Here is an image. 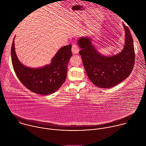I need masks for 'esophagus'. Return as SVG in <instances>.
<instances>
[{"label":"esophagus","instance_id":"1","mask_svg":"<svg viewBox=\"0 0 146 146\" xmlns=\"http://www.w3.org/2000/svg\"><path fill=\"white\" fill-rule=\"evenodd\" d=\"M72 52L74 53V54H77L79 52V47L78 46L77 44H72Z\"/></svg>","mask_w":146,"mask_h":146}]
</instances>
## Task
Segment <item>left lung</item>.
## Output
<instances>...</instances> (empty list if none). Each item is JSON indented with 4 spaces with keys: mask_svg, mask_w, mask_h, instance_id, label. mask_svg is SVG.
Masks as SVG:
<instances>
[{
    "mask_svg": "<svg viewBox=\"0 0 146 146\" xmlns=\"http://www.w3.org/2000/svg\"><path fill=\"white\" fill-rule=\"evenodd\" d=\"M125 44L122 51L117 55L105 57L97 52L89 38H81L78 45L82 48L84 67L90 81L96 86L110 88L117 85L131 74L135 63L133 38L129 27L124 25Z\"/></svg>",
    "mask_w": 146,
    "mask_h": 146,
    "instance_id": "8db88e82",
    "label": "left lung"
}]
</instances>
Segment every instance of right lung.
I'll use <instances>...</instances> for the list:
<instances>
[{"label":"right lung","mask_w":146,"mask_h":146,"mask_svg":"<svg viewBox=\"0 0 146 146\" xmlns=\"http://www.w3.org/2000/svg\"><path fill=\"white\" fill-rule=\"evenodd\" d=\"M14 41L13 39L11 49L12 62L21 83L29 90L39 94L48 95L56 92L66 79L68 63L72 56L71 45L60 48L49 65L31 68L23 66L18 60Z\"/></svg>","instance_id":"1"}]
</instances>
